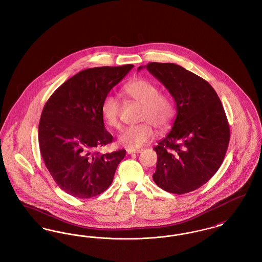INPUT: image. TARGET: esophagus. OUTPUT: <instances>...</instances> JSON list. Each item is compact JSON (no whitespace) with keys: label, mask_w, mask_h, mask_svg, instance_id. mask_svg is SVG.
Here are the masks:
<instances>
[{"label":"esophagus","mask_w":262,"mask_h":262,"mask_svg":"<svg viewBox=\"0 0 262 262\" xmlns=\"http://www.w3.org/2000/svg\"><path fill=\"white\" fill-rule=\"evenodd\" d=\"M143 150L142 149H126V153L127 154H133V153H140V152H142Z\"/></svg>","instance_id":"esophagus-1"}]
</instances>
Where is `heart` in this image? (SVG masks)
Listing matches in <instances>:
<instances>
[{"label":"heart","mask_w":262,"mask_h":262,"mask_svg":"<svg viewBox=\"0 0 262 262\" xmlns=\"http://www.w3.org/2000/svg\"><path fill=\"white\" fill-rule=\"evenodd\" d=\"M125 96L140 105L138 125H130L119 136L121 145L129 149L139 148L154 138L155 126L159 132L171 127L176 115L174 101L160 92L159 86L144 78L133 80L124 88ZM121 102L116 96L107 95L101 104V114L104 122L115 128L120 127Z\"/></svg>","instance_id":"b5f03b06"}]
</instances>
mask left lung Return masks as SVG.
<instances>
[{
	"mask_svg": "<svg viewBox=\"0 0 262 262\" xmlns=\"http://www.w3.org/2000/svg\"><path fill=\"white\" fill-rule=\"evenodd\" d=\"M146 68L176 102L171 132L153 149L157 153L153 180L164 190L183 194L207 183L224 160L230 127L216 91L199 75L172 62Z\"/></svg>",
	"mask_w": 262,
	"mask_h": 262,
	"instance_id": "left-lung-1",
	"label": "left lung"
}]
</instances>
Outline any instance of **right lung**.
I'll use <instances>...</instances> for the list:
<instances>
[{"label":"right lung","instance_id":"right-lung-1","mask_svg":"<svg viewBox=\"0 0 262 262\" xmlns=\"http://www.w3.org/2000/svg\"><path fill=\"white\" fill-rule=\"evenodd\" d=\"M134 64L79 72L58 88L45 104L38 127L40 152L56 184L78 199H90L112 184L125 150L95 151L113 141L101 104Z\"/></svg>","mask_w":262,"mask_h":262}]
</instances>
